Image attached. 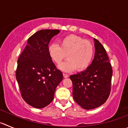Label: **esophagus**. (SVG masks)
<instances>
[{
    "mask_svg": "<svg viewBox=\"0 0 128 128\" xmlns=\"http://www.w3.org/2000/svg\"><path fill=\"white\" fill-rule=\"evenodd\" d=\"M63 77H64V78H68V75H67V74H63Z\"/></svg>",
    "mask_w": 128,
    "mask_h": 128,
    "instance_id": "34e87169",
    "label": "esophagus"
}]
</instances>
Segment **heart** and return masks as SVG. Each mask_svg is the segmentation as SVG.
<instances>
[{"label": "heart", "mask_w": 128, "mask_h": 128, "mask_svg": "<svg viewBox=\"0 0 128 128\" xmlns=\"http://www.w3.org/2000/svg\"><path fill=\"white\" fill-rule=\"evenodd\" d=\"M48 53L52 60L56 64L62 63L67 56L68 60L58 66L62 71L68 72L76 68L77 71L82 72L86 70L90 64L94 49L90 41L71 34L61 39L59 46L56 44L50 45Z\"/></svg>", "instance_id": "obj_1"}]
</instances>
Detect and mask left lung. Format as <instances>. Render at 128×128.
Wrapping results in <instances>:
<instances>
[{"label": "left lung", "mask_w": 128, "mask_h": 128, "mask_svg": "<svg viewBox=\"0 0 128 128\" xmlns=\"http://www.w3.org/2000/svg\"><path fill=\"white\" fill-rule=\"evenodd\" d=\"M94 58L84 71L70 76L73 84V97L83 109L97 108L109 97L112 69L106 51L100 42L94 39Z\"/></svg>", "instance_id": "obj_1"}]
</instances>
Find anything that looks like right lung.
<instances>
[{
	"label": "right lung",
	"instance_id": "add662e5",
	"mask_svg": "<svg viewBox=\"0 0 128 128\" xmlns=\"http://www.w3.org/2000/svg\"><path fill=\"white\" fill-rule=\"evenodd\" d=\"M58 30L37 31L18 60L16 79L22 97L27 104L41 109L50 104L56 88L63 80V74L56 68L48 53V44Z\"/></svg>",
	"mask_w": 128,
	"mask_h": 128
}]
</instances>
